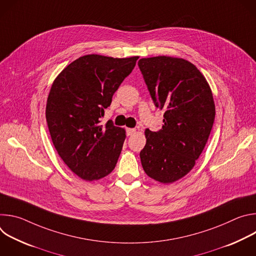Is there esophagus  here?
Listing matches in <instances>:
<instances>
[{
    "instance_id": "esophagus-1",
    "label": "esophagus",
    "mask_w": 256,
    "mask_h": 256,
    "mask_svg": "<svg viewBox=\"0 0 256 256\" xmlns=\"http://www.w3.org/2000/svg\"><path fill=\"white\" fill-rule=\"evenodd\" d=\"M136 132V128H126V134L132 136Z\"/></svg>"
}]
</instances>
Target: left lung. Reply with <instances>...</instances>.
<instances>
[{"mask_svg":"<svg viewBox=\"0 0 256 256\" xmlns=\"http://www.w3.org/2000/svg\"><path fill=\"white\" fill-rule=\"evenodd\" d=\"M138 66L156 106L165 110L159 132L144 130L142 166L152 179L172 184L194 167L206 147L216 114L212 89L184 58H144Z\"/></svg>","mask_w":256,"mask_h":256,"instance_id":"obj_1","label":"left lung"}]
</instances>
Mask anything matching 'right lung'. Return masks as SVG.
Here are the masks:
<instances>
[{
  "mask_svg": "<svg viewBox=\"0 0 256 256\" xmlns=\"http://www.w3.org/2000/svg\"><path fill=\"white\" fill-rule=\"evenodd\" d=\"M138 58L86 54L68 64L52 85L46 108L52 140L64 164L83 180L101 179L118 163L126 130L110 120L101 126L100 118Z\"/></svg>",
  "mask_w": 256,
  "mask_h": 256,
  "instance_id": "1",
  "label": "right lung"
}]
</instances>
